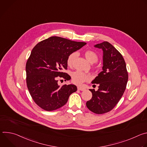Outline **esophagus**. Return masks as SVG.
<instances>
[{
    "instance_id": "esophagus-1",
    "label": "esophagus",
    "mask_w": 147,
    "mask_h": 147,
    "mask_svg": "<svg viewBox=\"0 0 147 147\" xmlns=\"http://www.w3.org/2000/svg\"><path fill=\"white\" fill-rule=\"evenodd\" d=\"M77 89H78V90H80V91H84V90H85L84 88H83V87H80V86H78L77 87Z\"/></svg>"
}]
</instances>
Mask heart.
<instances>
[{
  "instance_id": "obj_1",
  "label": "heart",
  "mask_w": 147,
  "mask_h": 147,
  "mask_svg": "<svg viewBox=\"0 0 147 147\" xmlns=\"http://www.w3.org/2000/svg\"><path fill=\"white\" fill-rule=\"evenodd\" d=\"M84 55L86 59L91 63H95L98 60V55L96 53L91 50L86 51L84 52ZM76 57V53H71L67 59V64L69 66H72L74 63V59ZM72 81L76 84H81L88 81L91 80V76L87 73L80 71H76L71 74Z\"/></svg>"
}]
</instances>
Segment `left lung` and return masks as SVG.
Segmentation results:
<instances>
[{"label": "left lung", "instance_id": "8db88e82", "mask_svg": "<svg viewBox=\"0 0 147 147\" xmlns=\"http://www.w3.org/2000/svg\"><path fill=\"white\" fill-rule=\"evenodd\" d=\"M94 47L103 51V70L92 81L98 84V89L90 90L92 96L86 105L91 112L103 114L112 111L120 100L126 88L128 73L121 54L109 42L104 41Z\"/></svg>", "mask_w": 147, "mask_h": 147}]
</instances>
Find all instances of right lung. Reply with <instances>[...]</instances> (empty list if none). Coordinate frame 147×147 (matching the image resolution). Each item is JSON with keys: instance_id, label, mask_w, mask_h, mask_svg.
<instances>
[{"instance_id": "add662e5", "label": "right lung", "mask_w": 147, "mask_h": 147, "mask_svg": "<svg viewBox=\"0 0 147 147\" xmlns=\"http://www.w3.org/2000/svg\"><path fill=\"white\" fill-rule=\"evenodd\" d=\"M87 44L59 36H51L39 42L32 49L26 69V82L35 103L47 111L56 110L67 103L69 96L77 91L74 85H58L59 79L70 80L62 72L67 70V59ZM60 80V81H61Z\"/></svg>"}]
</instances>
